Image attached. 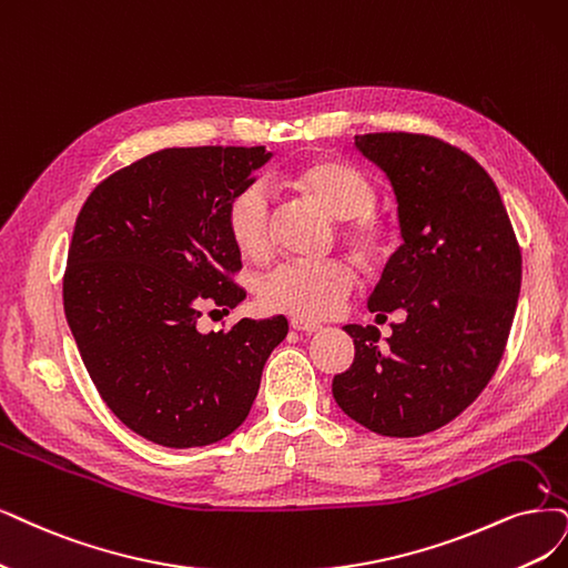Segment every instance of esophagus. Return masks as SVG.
Returning a JSON list of instances; mask_svg holds the SVG:
<instances>
[{
	"mask_svg": "<svg viewBox=\"0 0 568 568\" xmlns=\"http://www.w3.org/2000/svg\"><path fill=\"white\" fill-rule=\"evenodd\" d=\"M290 327L297 329V332H308V334L323 329L321 323H316V321H302V318H292V321H290Z\"/></svg>",
	"mask_w": 568,
	"mask_h": 568,
	"instance_id": "esophagus-1",
	"label": "esophagus"
}]
</instances>
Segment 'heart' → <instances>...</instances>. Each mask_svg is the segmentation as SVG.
I'll return each instance as SVG.
<instances>
[{
	"instance_id": "obj_1",
	"label": "heart",
	"mask_w": 568,
	"mask_h": 568,
	"mask_svg": "<svg viewBox=\"0 0 568 568\" xmlns=\"http://www.w3.org/2000/svg\"><path fill=\"white\" fill-rule=\"evenodd\" d=\"M285 184L321 203L334 217L346 220L344 239L365 260H382L390 247V231L374 215L376 186L353 163L337 156H313L285 173ZM224 224L241 255L262 262L271 255V199L266 186L247 182L229 199ZM355 285L346 260H290L262 281L260 300L268 311L302 321H321L337 313Z\"/></svg>"
}]
</instances>
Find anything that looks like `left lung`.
<instances>
[{
  "label": "left lung",
  "instance_id": "obj_1",
  "mask_svg": "<svg viewBox=\"0 0 568 568\" xmlns=\"http://www.w3.org/2000/svg\"><path fill=\"white\" fill-rule=\"evenodd\" d=\"M355 146L388 175L405 243L369 311L405 308L388 346L346 325L355 361L334 376L337 405L372 433L418 437L470 407L496 374L519 300L521 247L489 173L424 133H365Z\"/></svg>",
  "mask_w": 568,
  "mask_h": 568
}]
</instances>
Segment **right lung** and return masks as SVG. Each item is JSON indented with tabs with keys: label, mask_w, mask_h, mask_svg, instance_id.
I'll return each instance as SVG.
<instances>
[{
	"label": "right lung",
	"mask_w": 568,
	"mask_h": 568,
	"mask_svg": "<svg viewBox=\"0 0 568 568\" xmlns=\"http://www.w3.org/2000/svg\"><path fill=\"white\" fill-rule=\"evenodd\" d=\"M266 159L264 146H171L104 178L79 210L68 325L104 405L150 443L189 449L234 433L285 339V316L196 325L203 308L245 297L224 210Z\"/></svg>",
	"instance_id": "add662e5"
}]
</instances>
